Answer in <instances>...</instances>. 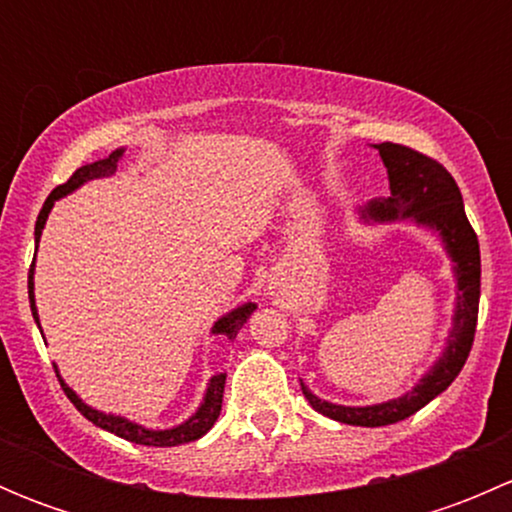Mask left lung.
Listing matches in <instances>:
<instances>
[{"mask_svg": "<svg viewBox=\"0 0 512 512\" xmlns=\"http://www.w3.org/2000/svg\"><path fill=\"white\" fill-rule=\"evenodd\" d=\"M389 173V198H379L359 208L364 223H394V220H414L416 225L438 232L448 257L453 262L458 282L456 312L448 344L436 364L421 376V381L399 399L374 406H339L322 401L302 384L304 399L314 411L349 426H389L414 416L418 409L446 391L461 374L478 322L480 299V247L478 235L466 218L461 190L453 175L438 160L423 156L399 143H379L374 146Z\"/></svg>", "mask_w": 512, "mask_h": 512, "instance_id": "obj_1", "label": "left lung"}]
</instances>
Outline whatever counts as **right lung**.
Returning <instances> with one entry per match:
<instances>
[{
  "label": "right lung",
  "mask_w": 512,
  "mask_h": 512,
  "mask_svg": "<svg viewBox=\"0 0 512 512\" xmlns=\"http://www.w3.org/2000/svg\"><path fill=\"white\" fill-rule=\"evenodd\" d=\"M123 156V148H116V151L111 153L108 158L103 160H96V163H89V165H81L79 170H76L74 175H71L69 180H66L64 185H59V188L51 190V195L46 198L44 208H41L39 218H36V227H34V242L36 247H39V237H41V230H44L46 225V218H49L51 208H54V203L59 198H64V195L74 193L79 185H84L86 180H94V178H101V175H108L116 170L118 160ZM29 304H32V314H34V322L39 324V314H36V304H34V265L29 267ZM257 304L247 302V304H240L237 309H232V312H227L225 317H220L218 322H215L213 327V334H223L227 339H235L237 332L242 329V324L250 319V314L255 312ZM41 329V327H39ZM56 376H59V369H56ZM225 376L227 374H218L210 379L208 384V391H205V399L203 404L198 406V411H195L193 416L188 418L185 423H180V426H173V428H165V431H153V428H146V426H138V423L128 421V418L123 416H113V414H103V411H96L91 409L89 404H84V401L76 396L74 389H69V384H64V379L59 376L61 381V389H64V394L69 396L71 404L76 406V409L81 411L86 418H89L91 423L98 428H103V431H111L116 433V436L126 438V441L131 443H141V446H180V443H190V441H198L200 436H205V433L213 428V423L218 421L220 416V409H223V391H225Z\"/></svg>",
  "instance_id": "obj_1"
}]
</instances>
